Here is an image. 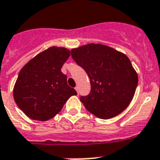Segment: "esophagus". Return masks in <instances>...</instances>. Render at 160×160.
<instances>
[{"label":"esophagus","mask_w":160,"mask_h":160,"mask_svg":"<svg viewBox=\"0 0 160 160\" xmlns=\"http://www.w3.org/2000/svg\"><path fill=\"white\" fill-rule=\"evenodd\" d=\"M75 90L77 91V92H78V94H79V88L78 86L76 87V88H75Z\"/></svg>","instance_id":"1"}]
</instances>
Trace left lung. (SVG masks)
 <instances>
[{
  "mask_svg": "<svg viewBox=\"0 0 160 160\" xmlns=\"http://www.w3.org/2000/svg\"><path fill=\"white\" fill-rule=\"evenodd\" d=\"M71 55L90 79V93L80 97L88 112L98 118L110 119L128 107L135 95L138 76L127 56L99 44L73 48Z\"/></svg>",
  "mask_w": 160,
  "mask_h": 160,
  "instance_id": "8db88e82",
  "label": "left lung"
}]
</instances>
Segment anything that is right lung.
I'll return each mask as SVG.
<instances>
[{"instance_id": "add662e5", "label": "right lung", "mask_w": 160, "mask_h": 160, "mask_svg": "<svg viewBox=\"0 0 160 160\" xmlns=\"http://www.w3.org/2000/svg\"><path fill=\"white\" fill-rule=\"evenodd\" d=\"M65 48L51 47L43 51L20 70L14 88L15 103L32 120L45 121L62 110L68 99L77 95L61 72L69 58Z\"/></svg>"}]
</instances>
